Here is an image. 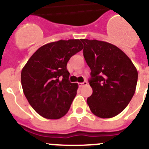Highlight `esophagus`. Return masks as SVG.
Here are the masks:
<instances>
[{
    "label": "esophagus",
    "mask_w": 149,
    "mask_h": 149,
    "mask_svg": "<svg viewBox=\"0 0 149 149\" xmlns=\"http://www.w3.org/2000/svg\"><path fill=\"white\" fill-rule=\"evenodd\" d=\"M87 81H84V82H81V83H79V85L80 86V87H82V86H84V85H87Z\"/></svg>",
    "instance_id": "1"
}]
</instances>
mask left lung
Here are the masks:
<instances>
[{
	"label": "left lung",
	"mask_w": 149,
	"mask_h": 149,
	"mask_svg": "<svg viewBox=\"0 0 149 149\" xmlns=\"http://www.w3.org/2000/svg\"><path fill=\"white\" fill-rule=\"evenodd\" d=\"M83 54L91 70L93 94L87 102L101 118L116 116L127 107L135 93L137 70L126 54L111 43L81 39Z\"/></svg>",
	"instance_id": "8db88e82"
}]
</instances>
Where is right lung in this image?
<instances>
[{
    "label": "right lung",
    "mask_w": 149,
    "mask_h": 149,
    "mask_svg": "<svg viewBox=\"0 0 149 149\" xmlns=\"http://www.w3.org/2000/svg\"><path fill=\"white\" fill-rule=\"evenodd\" d=\"M82 49L79 40L48 43L38 48L23 67L21 84L24 95L43 118L59 119L70 109L78 84L69 81L67 63Z\"/></svg>",
    "instance_id": "obj_1"
}]
</instances>
